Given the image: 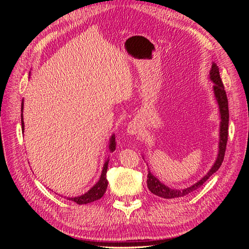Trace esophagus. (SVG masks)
<instances>
[{
  "label": "esophagus",
  "mask_w": 249,
  "mask_h": 249,
  "mask_svg": "<svg viewBox=\"0 0 249 249\" xmlns=\"http://www.w3.org/2000/svg\"><path fill=\"white\" fill-rule=\"evenodd\" d=\"M126 131L130 135H136L140 131V124L137 122H132L127 125Z\"/></svg>",
  "instance_id": "34e87169"
}]
</instances>
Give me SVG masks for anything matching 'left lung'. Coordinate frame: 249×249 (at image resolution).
Returning a JSON list of instances; mask_svg holds the SVG:
<instances>
[{
  "instance_id": "obj_1",
  "label": "left lung",
  "mask_w": 249,
  "mask_h": 249,
  "mask_svg": "<svg viewBox=\"0 0 249 249\" xmlns=\"http://www.w3.org/2000/svg\"><path fill=\"white\" fill-rule=\"evenodd\" d=\"M210 80L214 83V95L216 97V101L218 103V106H219V112H220V132H219V150H218V156L217 159L210 169V171L207 175L203 177L201 179H199L197 183L194 185L184 188V189H172L168 186H165L163 183H161L159 179H158L152 172L148 171L147 175V187L149 191L154 193L158 196L163 197V198H176V197H182L185 195H188L192 193L193 191L197 190L203 184H205L206 180L215 173L223 162V158L225 154V148H227V143H228V136H229V102L227 97V92L224 90L223 83L221 81L220 74H219V69L216 65V63L212 64V69L210 71Z\"/></svg>"
}]
</instances>
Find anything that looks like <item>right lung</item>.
Returning a JSON list of instances; mask_svg holds the SVG:
<instances>
[{"instance_id":"1","label":"right lung","mask_w":249,"mask_h":249,"mask_svg":"<svg viewBox=\"0 0 249 249\" xmlns=\"http://www.w3.org/2000/svg\"><path fill=\"white\" fill-rule=\"evenodd\" d=\"M22 109H24V100L21 102V130L24 132V120H22ZM116 148V142H115V135H112L111 138H110V143H109V149L110 152H114ZM108 163H109V158H107L106 162L104 164V167H103V171H102V175L101 178L99 179V182H97L91 189L89 191H87L85 194L81 195V196L78 197H67L69 200L74 201L77 202L78 205H86V203L89 202H92L94 200L100 199L103 195L105 194L107 190V187H108V180L106 178V173L108 170Z\"/></svg>"}]
</instances>
